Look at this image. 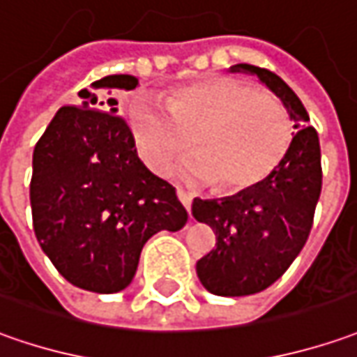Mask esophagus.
<instances>
[{"label":"esophagus","instance_id":"1","mask_svg":"<svg viewBox=\"0 0 357 357\" xmlns=\"http://www.w3.org/2000/svg\"><path fill=\"white\" fill-rule=\"evenodd\" d=\"M178 199L183 203V207H185V209L190 211V209H191V199H193L190 193H188V191H183V190H178Z\"/></svg>","mask_w":357,"mask_h":357}]
</instances>
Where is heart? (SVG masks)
I'll return each mask as SVG.
<instances>
[{"label":"heart","mask_w":357,"mask_h":357,"mask_svg":"<svg viewBox=\"0 0 357 357\" xmlns=\"http://www.w3.org/2000/svg\"><path fill=\"white\" fill-rule=\"evenodd\" d=\"M130 138L140 160L155 174L190 148L195 158L181 167L190 181L235 193L263 183L287 158L292 120L273 94L225 75H213L174 89L162 102L148 93L124 102Z\"/></svg>","instance_id":"heart-1"}]
</instances>
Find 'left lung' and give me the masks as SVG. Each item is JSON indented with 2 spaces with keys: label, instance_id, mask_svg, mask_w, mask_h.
<instances>
[{
  "label": "left lung",
  "instance_id": "obj_1",
  "mask_svg": "<svg viewBox=\"0 0 357 357\" xmlns=\"http://www.w3.org/2000/svg\"><path fill=\"white\" fill-rule=\"evenodd\" d=\"M231 70L257 75L280 98L296 130L287 158L263 183L221 199L195 197L191 205L193 217L217 237L195 266L202 284L217 296H247L277 282L302 251L322 190V166L318 134L289 84L247 63Z\"/></svg>",
  "mask_w": 357,
  "mask_h": 357
}]
</instances>
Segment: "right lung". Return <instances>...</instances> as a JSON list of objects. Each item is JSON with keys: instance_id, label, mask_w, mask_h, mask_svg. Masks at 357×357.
<instances>
[{"instance_id": "1", "label": "right lung", "mask_w": 357, "mask_h": 357, "mask_svg": "<svg viewBox=\"0 0 357 357\" xmlns=\"http://www.w3.org/2000/svg\"><path fill=\"white\" fill-rule=\"evenodd\" d=\"M132 75H110L63 106L33 152L35 237L55 268L82 290L112 294L136 275L146 241L179 231L188 211L176 188L142 164L114 91L136 89Z\"/></svg>"}]
</instances>
